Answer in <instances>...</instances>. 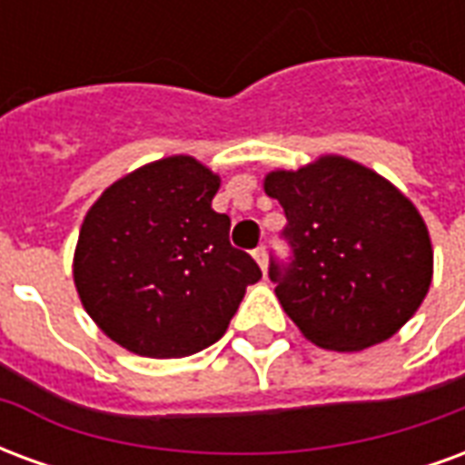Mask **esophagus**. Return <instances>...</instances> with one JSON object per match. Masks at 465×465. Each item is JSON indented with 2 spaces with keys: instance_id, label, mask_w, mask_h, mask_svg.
Here are the masks:
<instances>
[{
  "instance_id": "1",
  "label": "esophagus",
  "mask_w": 465,
  "mask_h": 465,
  "mask_svg": "<svg viewBox=\"0 0 465 465\" xmlns=\"http://www.w3.org/2000/svg\"><path fill=\"white\" fill-rule=\"evenodd\" d=\"M253 259H256V263L262 266V272L266 273V269H269V256H266V246H256V249H253Z\"/></svg>"
}]
</instances>
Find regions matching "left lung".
<instances>
[{
	"instance_id": "1",
	"label": "left lung",
	"mask_w": 465,
	"mask_h": 465,
	"mask_svg": "<svg viewBox=\"0 0 465 465\" xmlns=\"http://www.w3.org/2000/svg\"><path fill=\"white\" fill-rule=\"evenodd\" d=\"M292 263L272 259L276 296L316 346L361 351L391 339L426 299L433 249L419 209L381 173L346 156L272 172Z\"/></svg>"
}]
</instances>
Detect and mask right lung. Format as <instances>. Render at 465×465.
<instances>
[{
    "label": "right lung",
    "instance_id": "1",
    "mask_svg": "<svg viewBox=\"0 0 465 465\" xmlns=\"http://www.w3.org/2000/svg\"><path fill=\"white\" fill-rule=\"evenodd\" d=\"M222 179L193 156L139 166L86 212L76 293L102 331L132 353L182 359L219 341L246 286L262 279L212 209Z\"/></svg>",
    "mask_w": 465,
    "mask_h": 465
}]
</instances>
